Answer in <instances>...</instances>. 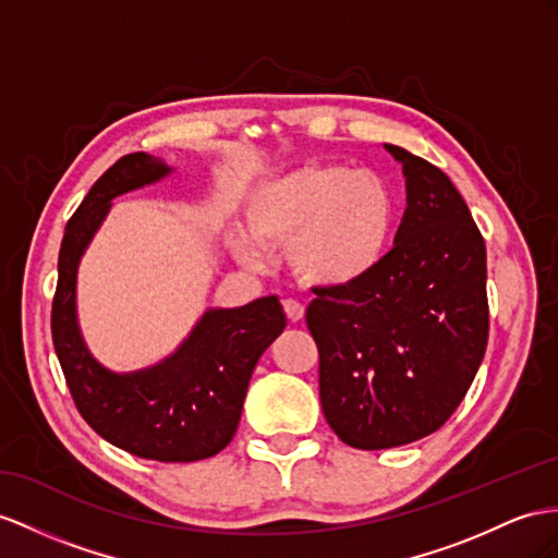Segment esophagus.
Wrapping results in <instances>:
<instances>
[{
	"label": "esophagus",
	"mask_w": 558,
	"mask_h": 558,
	"mask_svg": "<svg viewBox=\"0 0 558 558\" xmlns=\"http://www.w3.org/2000/svg\"><path fill=\"white\" fill-rule=\"evenodd\" d=\"M282 308L290 323H299L304 318V304H299L296 299H282Z\"/></svg>",
	"instance_id": "esophagus-1"
}]
</instances>
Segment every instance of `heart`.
<instances>
[{"instance_id": "obj_1", "label": "heart", "mask_w": 558, "mask_h": 558, "mask_svg": "<svg viewBox=\"0 0 558 558\" xmlns=\"http://www.w3.org/2000/svg\"><path fill=\"white\" fill-rule=\"evenodd\" d=\"M242 221L247 233L233 235V250L245 264H259L262 247L288 245L292 274L304 284L347 290L387 256L396 199L373 171L316 162L256 185Z\"/></svg>"}]
</instances>
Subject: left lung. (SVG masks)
Listing matches in <instances>:
<instances>
[{"label": "left lung", "instance_id": "obj_1", "mask_svg": "<svg viewBox=\"0 0 558 558\" xmlns=\"http://www.w3.org/2000/svg\"><path fill=\"white\" fill-rule=\"evenodd\" d=\"M408 207L373 276L320 290L306 308L318 347L320 405L351 448L420 440L462 403L488 347L485 242L438 167L389 146Z\"/></svg>", "mask_w": 558, "mask_h": 558}]
</instances>
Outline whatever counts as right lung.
Instances as JSON below:
<instances>
[{
	"instance_id": "obj_1",
	"label": "right lung",
	"mask_w": 558,
	"mask_h": 558,
	"mask_svg": "<svg viewBox=\"0 0 558 558\" xmlns=\"http://www.w3.org/2000/svg\"><path fill=\"white\" fill-rule=\"evenodd\" d=\"M169 174L146 153L124 155L98 179L65 226L51 304L53 349L75 408L112 446L155 462H197L231 442L256 361L284 330L278 296L207 311L165 363L130 375L98 365L77 330L75 276L110 199Z\"/></svg>"
}]
</instances>
